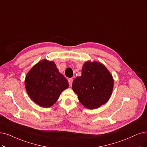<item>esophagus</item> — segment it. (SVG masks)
<instances>
[{
  "label": "esophagus",
  "instance_id": "obj_1",
  "mask_svg": "<svg viewBox=\"0 0 147 147\" xmlns=\"http://www.w3.org/2000/svg\"><path fill=\"white\" fill-rule=\"evenodd\" d=\"M68 82H69V86H71L72 84V82H73V79L72 78H69L68 80Z\"/></svg>",
  "mask_w": 147,
  "mask_h": 147
}]
</instances>
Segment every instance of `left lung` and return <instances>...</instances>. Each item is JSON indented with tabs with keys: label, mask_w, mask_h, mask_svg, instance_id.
<instances>
[{
	"label": "left lung",
	"mask_w": 147,
	"mask_h": 147,
	"mask_svg": "<svg viewBox=\"0 0 147 147\" xmlns=\"http://www.w3.org/2000/svg\"><path fill=\"white\" fill-rule=\"evenodd\" d=\"M113 85L112 75L103 64L88 61L83 64L81 75L74 79L72 87L81 104L92 110L109 100Z\"/></svg>",
	"instance_id": "8db88e82"
}]
</instances>
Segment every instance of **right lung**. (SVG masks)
I'll return each mask as SVG.
<instances>
[{
	"mask_svg": "<svg viewBox=\"0 0 147 147\" xmlns=\"http://www.w3.org/2000/svg\"><path fill=\"white\" fill-rule=\"evenodd\" d=\"M25 86L31 100L40 107L48 108L56 102L61 93L68 88L69 83L54 61L44 59L28 72Z\"/></svg>",
	"mask_w": 147,
	"mask_h": 147,
	"instance_id": "add662e5",
	"label": "right lung"
}]
</instances>
